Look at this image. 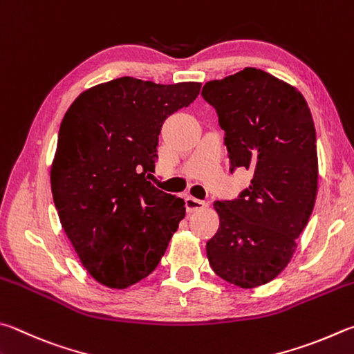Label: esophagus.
<instances>
[{"instance_id":"obj_1","label":"esophagus","mask_w":354,"mask_h":354,"mask_svg":"<svg viewBox=\"0 0 354 354\" xmlns=\"http://www.w3.org/2000/svg\"><path fill=\"white\" fill-rule=\"evenodd\" d=\"M185 207H187L189 212H196V210H201L209 207V201H205V199H198L194 196H189L185 199Z\"/></svg>"}]
</instances>
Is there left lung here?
Returning a JSON list of instances; mask_svg holds the SVG:
<instances>
[{
    "label": "left lung",
    "instance_id": "1",
    "mask_svg": "<svg viewBox=\"0 0 354 354\" xmlns=\"http://www.w3.org/2000/svg\"><path fill=\"white\" fill-rule=\"evenodd\" d=\"M201 95L216 110L230 171L252 173L239 198L214 203L220 227L207 259L229 283L261 286L291 261L316 203L313 115L300 91L257 68L207 82Z\"/></svg>",
    "mask_w": 354,
    "mask_h": 354
}]
</instances>
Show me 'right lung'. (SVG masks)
Instances as JSON below:
<instances>
[{"label":"right lung","mask_w":354,"mask_h":354,"mask_svg":"<svg viewBox=\"0 0 354 354\" xmlns=\"http://www.w3.org/2000/svg\"><path fill=\"white\" fill-rule=\"evenodd\" d=\"M201 83L120 77L83 91L62 120L50 189L62 227L86 271L108 288L145 279L185 216L184 199L156 189L164 120Z\"/></svg>","instance_id":"add662e5"}]
</instances>
